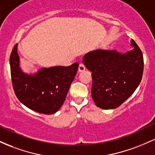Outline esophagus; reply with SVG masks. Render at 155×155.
<instances>
[{
	"instance_id": "esophagus-1",
	"label": "esophagus",
	"mask_w": 155,
	"mask_h": 155,
	"mask_svg": "<svg viewBox=\"0 0 155 155\" xmlns=\"http://www.w3.org/2000/svg\"><path fill=\"white\" fill-rule=\"evenodd\" d=\"M85 70V66H84V65L83 63H80L79 64V72H82V71H84Z\"/></svg>"
}]
</instances>
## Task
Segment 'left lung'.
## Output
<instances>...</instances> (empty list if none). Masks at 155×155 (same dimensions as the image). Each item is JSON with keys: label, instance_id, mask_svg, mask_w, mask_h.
<instances>
[{"label": "left lung", "instance_id": "obj_1", "mask_svg": "<svg viewBox=\"0 0 155 155\" xmlns=\"http://www.w3.org/2000/svg\"><path fill=\"white\" fill-rule=\"evenodd\" d=\"M130 43L133 49L125 53L96 49L84 56V64L92 72V97L97 107H119L139 85L143 71V54L133 39Z\"/></svg>", "mask_w": 155, "mask_h": 155}]
</instances>
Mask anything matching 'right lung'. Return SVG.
<instances>
[{
    "label": "right lung",
    "instance_id": "add662e5",
    "mask_svg": "<svg viewBox=\"0 0 155 155\" xmlns=\"http://www.w3.org/2000/svg\"><path fill=\"white\" fill-rule=\"evenodd\" d=\"M17 45L10 56L11 76L16 96L33 111L44 114L56 113L65 100L79 63L67 67L42 68L34 74H26L19 65Z\"/></svg>",
    "mask_w": 155,
    "mask_h": 155
}]
</instances>
